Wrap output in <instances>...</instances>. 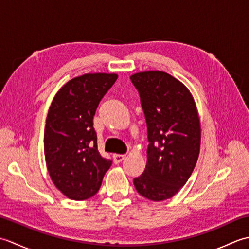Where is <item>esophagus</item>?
Returning a JSON list of instances; mask_svg holds the SVG:
<instances>
[{"label": "esophagus", "instance_id": "esophagus-1", "mask_svg": "<svg viewBox=\"0 0 249 249\" xmlns=\"http://www.w3.org/2000/svg\"><path fill=\"white\" fill-rule=\"evenodd\" d=\"M125 157H126V155H124V154H114L113 155V161L115 163H119V162L123 160Z\"/></svg>", "mask_w": 249, "mask_h": 249}]
</instances>
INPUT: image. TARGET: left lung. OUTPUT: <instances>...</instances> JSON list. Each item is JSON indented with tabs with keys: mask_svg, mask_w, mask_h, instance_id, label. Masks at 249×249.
Wrapping results in <instances>:
<instances>
[{
	"mask_svg": "<svg viewBox=\"0 0 249 249\" xmlns=\"http://www.w3.org/2000/svg\"><path fill=\"white\" fill-rule=\"evenodd\" d=\"M130 80L140 95L149 139L146 166L134 185L146 199L167 200L186 184L198 160L197 106L189 89L167 72H137Z\"/></svg>",
	"mask_w": 249,
	"mask_h": 249,
	"instance_id": "left-lung-1",
	"label": "left lung"
}]
</instances>
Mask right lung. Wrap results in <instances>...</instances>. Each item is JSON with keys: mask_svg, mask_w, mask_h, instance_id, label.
<instances>
[{"mask_svg": "<svg viewBox=\"0 0 249 249\" xmlns=\"http://www.w3.org/2000/svg\"><path fill=\"white\" fill-rule=\"evenodd\" d=\"M116 73H84L63 86L47 115L44 151L55 187L76 201L93 197L112 161L97 150L93 118Z\"/></svg>", "mask_w": 249, "mask_h": 249, "instance_id": "obj_1", "label": "right lung"}]
</instances>
